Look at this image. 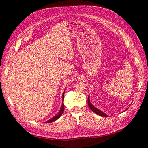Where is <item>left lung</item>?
Returning <instances> with one entry per match:
<instances>
[{
  "label": "left lung",
  "instance_id": "1",
  "mask_svg": "<svg viewBox=\"0 0 148 148\" xmlns=\"http://www.w3.org/2000/svg\"><path fill=\"white\" fill-rule=\"evenodd\" d=\"M88 106L90 107V108L91 109V110H92V111H93V112H95L97 114H98V115H99L100 116H102V117H108V115H106L105 113H103V112H102L101 111H100V110H99V109H98L97 108H95V107H94L92 104V103H91V102H90L89 97H88Z\"/></svg>",
  "mask_w": 148,
  "mask_h": 148
}]
</instances>
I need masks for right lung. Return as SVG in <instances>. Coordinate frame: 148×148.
Instances as JSON below:
<instances>
[{"label":"right lung","instance_id":"obj_1","mask_svg":"<svg viewBox=\"0 0 148 148\" xmlns=\"http://www.w3.org/2000/svg\"><path fill=\"white\" fill-rule=\"evenodd\" d=\"M64 93H65V91L63 93V95H62V98H63V102H64ZM64 103H62V108L60 109V110L58 113L57 114H56L55 117H53L52 118H51L50 119H49L48 121H47L46 123H51V122H53L56 121V119H58L60 116H62V114H63V112H64Z\"/></svg>","mask_w":148,"mask_h":148}]
</instances>
